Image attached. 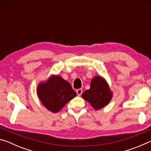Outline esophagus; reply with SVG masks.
<instances>
[{"instance_id": "1", "label": "esophagus", "mask_w": 151, "mask_h": 151, "mask_svg": "<svg viewBox=\"0 0 151 151\" xmlns=\"http://www.w3.org/2000/svg\"><path fill=\"white\" fill-rule=\"evenodd\" d=\"M76 93H77V95L78 96H81L82 93H83V90H82L81 88H79L76 90Z\"/></svg>"}]
</instances>
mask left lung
Returning <instances> with one entry per match:
<instances>
[{
    "label": "left lung",
    "instance_id": "1",
    "mask_svg": "<svg viewBox=\"0 0 151 151\" xmlns=\"http://www.w3.org/2000/svg\"><path fill=\"white\" fill-rule=\"evenodd\" d=\"M82 97L94 109L99 110L109 103L112 94L105 79L96 76L92 79L90 88L84 92Z\"/></svg>",
    "mask_w": 151,
    "mask_h": 151
}]
</instances>
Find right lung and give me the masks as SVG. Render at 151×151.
I'll return each instance as SVG.
<instances>
[{
	"instance_id": "1",
	"label": "right lung",
	"mask_w": 151,
	"mask_h": 151,
	"mask_svg": "<svg viewBox=\"0 0 151 151\" xmlns=\"http://www.w3.org/2000/svg\"><path fill=\"white\" fill-rule=\"evenodd\" d=\"M37 94L43 105L54 113L76 96L70 84L58 75L51 76L45 83H39Z\"/></svg>"
}]
</instances>
